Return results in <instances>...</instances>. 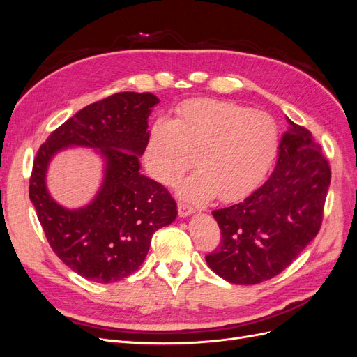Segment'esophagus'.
Masks as SVG:
<instances>
[{"label": "esophagus", "mask_w": 357, "mask_h": 357, "mask_svg": "<svg viewBox=\"0 0 357 357\" xmlns=\"http://www.w3.org/2000/svg\"><path fill=\"white\" fill-rule=\"evenodd\" d=\"M192 213H195V208L192 207V205L186 204V202H178V214L180 218H186V215H190Z\"/></svg>", "instance_id": "esophagus-1"}]
</instances>
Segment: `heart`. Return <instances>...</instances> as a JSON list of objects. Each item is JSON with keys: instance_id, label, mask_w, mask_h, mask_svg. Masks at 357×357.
<instances>
[{"instance_id": "obj_1", "label": "heart", "mask_w": 357, "mask_h": 357, "mask_svg": "<svg viewBox=\"0 0 357 357\" xmlns=\"http://www.w3.org/2000/svg\"><path fill=\"white\" fill-rule=\"evenodd\" d=\"M278 125L265 112L223 100H190L176 119L159 117L150 128L144 160L158 181L172 185L193 164L178 188L190 201L218 195L235 201L264 178L278 150Z\"/></svg>"}]
</instances>
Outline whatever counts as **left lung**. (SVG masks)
I'll return each mask as SVG.
<instances>
[{
  "label": "left lung",
  "instance_id": "8db88e82",
  "mask_svg": "<svg viewBox=\"0 0 357 357\" xmlns=\"http://www.w3.org/2000/svg\"><path fill=\"white\" fill-rule=\"evenodd\" d=\"M289 121L273 174L243 202L214 210L222 241L205 256L234 284H257L295 261L320 231L331 167L307 128Z\"/></svg>",
  "mask_w": 357,
  "mask_h": 357
}]
</instances>
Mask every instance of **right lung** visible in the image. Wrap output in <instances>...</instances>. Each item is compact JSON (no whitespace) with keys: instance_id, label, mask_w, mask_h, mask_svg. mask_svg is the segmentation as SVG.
Segmentation results:
<instances>
[{"instance_id":"1","label":"right lung","mask_w":357,"mask_h":357,"mask_svg":"<svg viewBox=\"0 0 357 357\" xmlns=\"http://www.w3.org/2000/svg\"><path fill=\"white\" fill-rule=\"evenodd\" d=\"M159 104L150 92H119L84 107L38 149L29 177V199L52 250L74 273L95 283H114L135 273L152 235L177 215L160 183L139 172L147 144V117ZM101 148L107 165L102 190L89 205L67 211L45 189L51 156L63 146Z\"/></svg>"}]
</instances>
